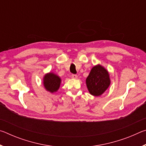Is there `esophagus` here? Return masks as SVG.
Masks as SVG:
<instances>
[{
    "mask_svg": "<svg viewBox=\"0 0 146 146\" xmlns=\"http://www.w3.org/2000/svg\"><path fill=\"white\" fill-rule=\"evenodd\" d=\"M71 78L73 79H77L78 76L76 75H71Z\"/></svg>",
    "mask_w": 146,
    "mask_h": 146,
    "instance_id": "34e87169",
    "label": "esophagus"
}]
</instances>
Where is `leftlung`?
<instances>
[{"instance_id":"8db88e82","label":"left lung","mask_w":146,"mask_h":146,"mask_svg":"<svg viewBox=\"0 0 146 146\" xmlns=\"http://www.w3.org/2000/svg\"><path fill=\"white\" fill-rule=\"evenodd\" d=\"M89 92L95 97L102 95L110 86L108 71L100 64L93 66L86 80Z\"/></svg>"}]
</instances>
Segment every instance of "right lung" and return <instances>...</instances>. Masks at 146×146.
Returning <instances> with one entry per match:
<instances>
[{
    "instance_id": "obj_1",
    "label": "right lung",
    "mask_w": 146,
    "mask_h": 146,
    "mask_svg": "<svg viewBox=\"0 0 146 146\" xmlns=\"http://www.w3.org/2000/svg\"><path fill=\"white\" fill-rule=\"evenodd\" d=\"M61 78L59 76L53 72L45 74L43 77L44 87L46 91L51 93L56 92L60 88Z\"/></svg>"
}]
</instances>
